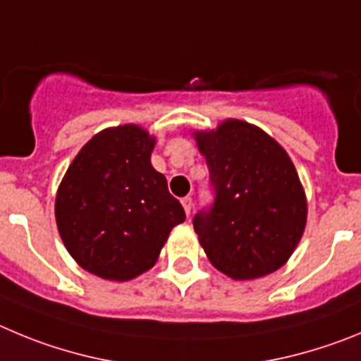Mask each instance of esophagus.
Listing matches in <instances>:
<instances>
[{
  "instance_id": "esophagus-1",
  "label": "esophagus",
  "mask_w": 361,
  "mask_h": 361,
  "mask_svg": "<svg viewBox=\"0 0 361 361\" xmlns=\"http://www.w3.org/2000/svg\"><path fill=\"white\" fill-rule=\"evenodd\" d=\"M181 204H183V209L185 212H187V216H190V210H192V197L187 196L181 200Z\"/></svg>"
}]
</instances>
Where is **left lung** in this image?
I'll use <instances>...</instances> for the list:
<instances>
[{
    "label": "left lung",
    "instance_id": "obj_1",
    "mask_svg": "<svg viewBox=\"0 0 361 361\" xmlns=\"http://www.w3.org/2000/svg\"><path fill=\"white\" fill-rule=\"evenodd\" d=\"M194 138L216 192L212 207L192 221L207 257L233 281L274 274L306 228L307 201L293 161L271 136L243 120H225Z\"/></svg>",
    "mask_w": 361,
    "mask_h": 361
}]
</instances>
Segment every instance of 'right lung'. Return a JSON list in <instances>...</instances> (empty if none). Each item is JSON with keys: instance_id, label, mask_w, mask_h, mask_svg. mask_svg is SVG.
<instances>
[{"instance_id": "right-lung-1", "label": "right lung", "mask_w": 361, "mask_h": 361, "mask_svg": "<svg viewBox=\"0 0 361 361\" xmlns=\"http://www.w3.org/2000/svg\"><path fill=\"white\" fill-rule=\"evenodd\" d=\"M154 136L135 124L109 128L71 161L55 197L61 239L80 268L131 281L158 261L169 233L185 221L167 180L151 165Z\"/></svg>"}]
</instances>
